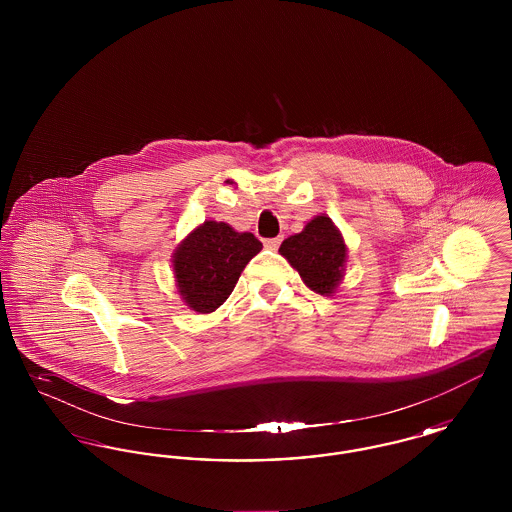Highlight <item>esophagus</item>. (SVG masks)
<instances>
[{
    "label": "esophagus",
    "instance_id": "obj_1",
    "mask_svg": "<svg viewBox=\"0 0 512 512\" xmlns=\"http://www.w3.org/2000/svg\"><path fill=\"white\" fill-rule=\"evenodd\" d=\"M280 242H282V238H272V240H265V247L272 249V251H276V249L280 247Z\"/></svg>",
    "mask_w": 512,
    "mask_h": 512
}]
</instances>
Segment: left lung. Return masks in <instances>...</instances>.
<instances>
[{
	"label": "left lung",
	"instance_id": "8db88e82",
	"mask_svg": "<svg viewBox=\"0 0 512 512\" xmlns=\"http://www.w3.org/2000/svg\"><path fill=\"white\" fill-rule=\"evenodd\" d=\"M280 255L288 259L313 292L330 295L340 286L347 247L330 217L318 215L309 220L299 234L282 242Z\"/></svg>",
	"mask_w": 512,
	"mask_h": 512
}]
</instances>
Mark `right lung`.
<instances>
[{
  "label": "right lung",
  "mask_w": 512,
  "mask_h": 512,
  "mask_svg": "<svg viewBox=\"0 0 512 512\" xmlns=\"http://www.w3.org/2000/svg\"><path fill=\"white\" fill-rule=\"evenodd\" d=\"M263 249L251 232L205 220L176 247L172 267L184 303L201 315L213 313L234 292L245 265Z\"/></svg>",
  "instance_id": "right-lung-1"
}]
</instances>
